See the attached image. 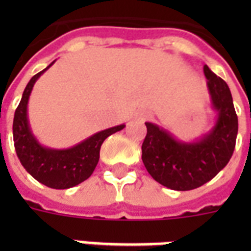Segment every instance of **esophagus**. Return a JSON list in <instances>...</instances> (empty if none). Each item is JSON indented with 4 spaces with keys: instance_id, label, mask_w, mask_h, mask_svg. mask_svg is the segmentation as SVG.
<instances>
[{
    "instance_id": "1",
    "label": "esophagus",
    "mask_w": 251,
    "mask_h": 251,
    "mask_svg": "<svg viewBox=\"0 0 251 251\" xmlns=\"http://www.w3.org/2000/svg\"><path fill=\"white\" fill-rule=\"evenodd\" d=\"M150 114L147 112H141V113L137 114V118L139 121H146V120H149Z\"/></svg>"
}]
</instances>
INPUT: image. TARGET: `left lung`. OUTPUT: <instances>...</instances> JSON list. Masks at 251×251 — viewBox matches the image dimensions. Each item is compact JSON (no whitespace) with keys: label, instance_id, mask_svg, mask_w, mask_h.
I'll use <instances>...</instances> for the list:
<instances>
[{"label":"left lung","instance_id":"obj_1","mask_svg":"<svg viewBox=\"0 0 251 251\" xmlns=\"http://www.w3.org/2000/svg\"><path fill=\"white\" fill-rule=\"evenodd\" d=\"M211 108L218 113L210 131L191 142L179 141L164 127L146 122L142 160L155 181L177 191L193 190L228 164L236 146L238 120L229 87L204 65Z\"/></svg>","mask_w":251,"mask_h":251}]
</instances>
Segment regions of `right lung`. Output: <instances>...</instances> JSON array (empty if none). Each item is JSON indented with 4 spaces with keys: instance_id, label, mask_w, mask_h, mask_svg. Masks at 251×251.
<instances>
[{
    "instance_id": "obj_1",
    "label": "right lung",
    "mask_w": 251,
    "mask_h": 251,
    "mask_svg": "<svg viewBox=\"0 0 251 251\" xmlns=\"http://www.w3.org/2000/svg\"><path fill=\"white\" fill-rule=\"evenodd\" d=\"M33 75L25 86L13 122L15 151L25 169L45 186L52 189H70L86 181L99 163L102 142L112 134L125 127V124L101 130L69 149H52L43 146L33 135L28 121V100L36 80L48 70Z\"/></svg>"
}]
</instances>
